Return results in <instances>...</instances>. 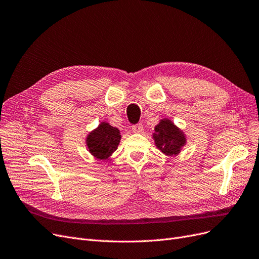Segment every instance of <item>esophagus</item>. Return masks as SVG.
<instances>
[{
  "label": "esophagus",
  "mask_w": 259,
  "mask_h": 259,
  "mask_svg": "<svg viewBox=\"0 0 259 259\" xmlns=\"http://www.w3.org/2000/svg\"><path fill=\"white\" fill-rule=\"evenodd\" d=\"M132 130L134 133H141L144 131V125H142L141 123H138V124H135V125H133Z\"/></svg>",
  "instance_id": "esophagus-1"
}]
</instances>
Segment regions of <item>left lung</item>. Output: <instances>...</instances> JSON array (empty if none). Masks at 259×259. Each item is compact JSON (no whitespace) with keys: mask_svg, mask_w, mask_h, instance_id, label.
Wrapping results in <instances>:
<instances>
[{"mask_svg":"<svg viewBox=\"0 0 259 259\" xmlns=\"http://www.w3.org/2000/svg\"><path fill=\"white\" fill-rule=\"evenodd\" d=\"M153 139L156 148L167 156L178 155L186 145L184 132L167 118L159 120L154 127Z\"/></svg>","mask_w":259,"mask_h":259,"instance_id":"8db88e82","label":"left lung"}]
</instances>
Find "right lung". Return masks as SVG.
I'll list each match as a JSON object with an SVG mask.
<instances>
[{
  "label": "right lung",
  "mask_w": 259,
  "mask_h": 259,
  "mask_svg": "<svg viewBox=\"0 0 259 259\" xmlns=\"http://www.w3.org/2000/svg\"><path fill=\"white\" fill-rule=\"evenodd\" d=\"M121 140V134L117 127L111 126L108 122H101L95 130L88 134L85 138L87 148L95 158L108 159Z\"/></svg>",
  "instance_id": "1"
}]
</instances>
